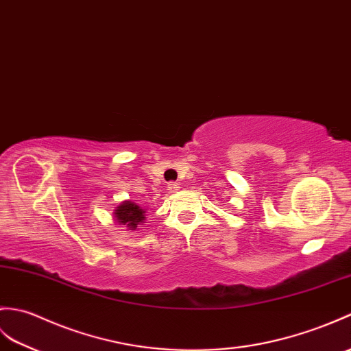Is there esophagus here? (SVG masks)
Returning <instances> with one entry per match:
<instances>
[{
	"mask_svg": "<svg viewBox=\"0 0 351 351\" xmlns=\"http://www.w3.org/2000/svg\"><path fill=\"white\" fill-rule=\"evenodd\" d=\"M167 189H169L170 191H172V193H176L179 189H181V184L176 182V181H172V182H169Z\"/></svg>",
	"mask_w": 351,
	"mask_h": 351,
	"instance_id": "1",
	"label": "esophagus"
}]
</instances>
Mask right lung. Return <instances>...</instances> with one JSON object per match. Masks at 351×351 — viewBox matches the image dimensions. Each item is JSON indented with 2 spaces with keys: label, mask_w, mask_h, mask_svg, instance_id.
<instances>
[{
  "label": "right lung",
  "mask_w": 351,
  "mask_h": 351,
  "mask_svg": "<svg viewBox=\"0 0 351 351\" xmlns=\"http://www.w3.org/2000/svg\"><path fill=\"white\" fill-rule=\"evenodd\" d=\"M115 217L121 226H127L130 230H134L137 224H141L145 219V210L136 203L124 202L115 209Z\"/></svg>",
  "instance_id": "add662e5"
}]
</instances>
